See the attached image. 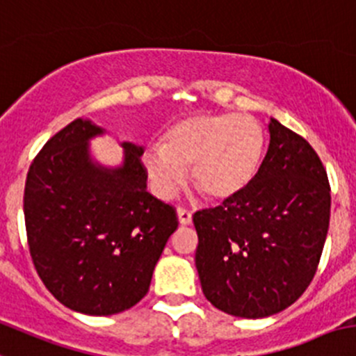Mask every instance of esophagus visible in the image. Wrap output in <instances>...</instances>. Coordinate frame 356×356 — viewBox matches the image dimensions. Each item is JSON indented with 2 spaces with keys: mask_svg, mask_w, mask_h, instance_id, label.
<instances>
[{
  "mask_svg": "<svg viewBox=\"0 0 356 356\" xmlns=\"http://www.w3.org/2000/svg\"><path fill=\"white\" fill-rule=\"evenodd\" d=\"M177 219H179V224H182V226H189V224L193 222L191 212L186 209H181V207L177 209Z\"/></svg>",
  "mask_w": 356,
  "mask_h": 356,
  "instance_id": "obj_1",
  "label": "esophagus"
}]
</instances>
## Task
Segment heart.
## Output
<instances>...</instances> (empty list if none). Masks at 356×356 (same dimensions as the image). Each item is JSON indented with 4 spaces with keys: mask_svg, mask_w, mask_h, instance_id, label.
<instances>
[{
    "mask_svg": "<svg viewBox=\"0 0 356 356\" xmlns=\"http://www.w3.org/2000/svg\"><path fill=\"white\" fill-rule=\"evenodd\" d=\"M266 136L248 115L203 113L175 122L143 154L151 189L168 200L189 179L209 200L224 202L250 186L261 168Z\"/></svg>",
    "mask_w": 356,
    "mask_h": 356,
    "instance_id": "heart-1",
    "label": "heart"
}]
</instances>
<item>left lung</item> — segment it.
<instances>
[{
	"instance_id": "obj_1",
	"label": "left lung",
	"mask_w": 356,
	"mask_h": 356,
	"mask_svg": "<svg viewBox=\"0 0 356 356\" xmlns=\"http://www.w3.org/2000/svg\"><path fill=\"white\" fill-rule=\"evenodd\" d=\"M270 146L254 181L193 216L205 298L240 318L294 305L316 273L330 219L327 172L309 143L271 118Z\"/></svg>"
}]
</instances>
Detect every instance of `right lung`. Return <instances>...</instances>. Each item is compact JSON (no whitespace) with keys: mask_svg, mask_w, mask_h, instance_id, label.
Wrapping results in <instances>:
<instances>
[{"mask_svg":"<svg viewBox=\"0 0 356 356\" xmlns=\"http://www.w3.org/2000/svg\"><path fill=\"white\" fill-rule=\"evenodd\" d=\"M106 130L78 118L55 134L27 172V243L44 287L72 312L109 316L149 291L154 266L177 229L174 207L147 193L144 149L122 143L123 163L94 160Z\"/></svg>","mask_w":356,"mask_h":356,"instance_id":"1","label":"right lung"}]
</instances>
